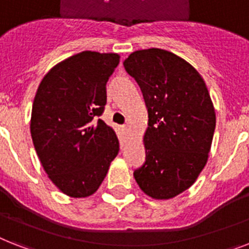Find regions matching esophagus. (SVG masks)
Instances as JSON below:
<instances>
[{
    "label": "esophagus",
    "mask_w": 249,
    "mask_h": 249,
    "mask_svg": "<svg viewBox=\"0 0 249 249\" xmlns=\"http://www.w3.org/2000/svg\"><path fill=\"white\" fill-rule=\"evenodd\" d=\"M121 131H123V134H128L129 128L128 126H123V128H121Z\"/></svg>",
    "instance_id": "1"
}]
</instances>
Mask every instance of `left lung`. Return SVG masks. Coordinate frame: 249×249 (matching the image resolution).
<instances>
[{"instance_id": "8db88e82", "label": "left lung", "mask_w": 249, "mask_h": 249, "mask_svg": "<svg viewBox=\"0 0 249 249\" xmlns=\"http://www.w3.org/2000/svg\"><path fill=\"white\" fill-rule=\"evenodd\" d=\"M124 68L148 111L145 162L135 181L153 199H170L193 185L209 160L216 125L209 89L189 62L161 48L133 52Z\"/></svg>"}]
</instances>
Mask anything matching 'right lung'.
<instances>
[{"instance_id":"right-lung-1","label":"right lung","mask_w":249,"mask_h":249,"mask_svg":"<svg viewBox=\"0 0 249 249\" xmlns=\"http://www.w3.org/2000/svg\"><path fill=\"white\" fill-rule=\"evenodd\" d=\"M118 53L83 51L58 62L34 97L30 134L52 183L72 198L92 196L118 156L114 129L98 119Z\"/></svg>"}]
</instances>
